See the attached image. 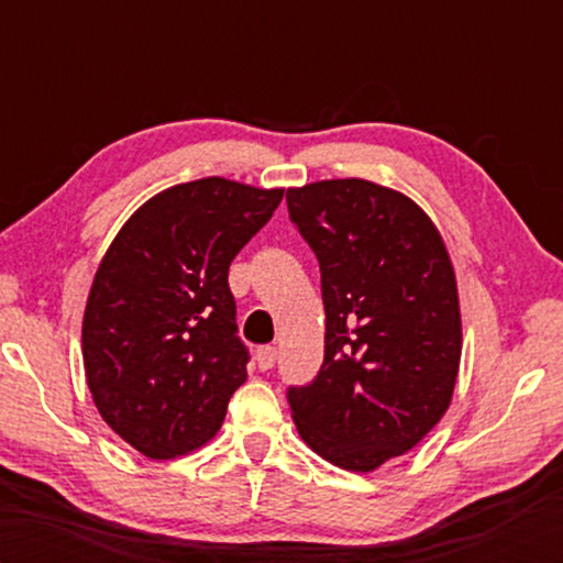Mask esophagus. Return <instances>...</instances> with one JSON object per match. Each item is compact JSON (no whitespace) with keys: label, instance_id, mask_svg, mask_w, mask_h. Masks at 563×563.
Returning <instances> with one entry per match:
<instances>
[{"label":"esophagus","instance_id":"34e87169","mask_svg":"<svg viewBox=\"0 0 563 563\" xmlns=\"http://www.w3.org/2000/svg\"><path fill=\"white\" fill-rule=\"evenodd\" d=\"M275 355H278V351H275L273 345H261V349L256 351L258 369H271L275 365Z\"/></svg>","mask_w":563,"mask_h":563}]
</instances>
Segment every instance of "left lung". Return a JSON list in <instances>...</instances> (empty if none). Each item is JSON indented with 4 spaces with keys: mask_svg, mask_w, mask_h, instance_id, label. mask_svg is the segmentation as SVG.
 <instances>
[{
    "mask_svg": "<svg viewBox=\"0 0 563 563\" xmlns=\"http://www.w3.org/2000/svg\"><path fill=\"white\" fill-rule=\"evenodd\" d=\"M285 198L319 258L327 312L319 375L288 391L292 421L319 457L375 472L450 409L462 314L448 246L418 202L365 178H327Z\"/></svg>",
    "mask_w": 563,
    "mask_h": 563,
    "instance_id": "1",
    "label": "left lung"
}]
</instances>
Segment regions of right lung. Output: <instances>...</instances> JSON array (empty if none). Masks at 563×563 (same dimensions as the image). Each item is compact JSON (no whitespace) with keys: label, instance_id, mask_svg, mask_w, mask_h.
<instances>
[{"label":"right lung","instance_id":"obj_1","mask_svg":"<svg viewBox=\"0 0 563 563\" xmlns=\"http://www.w3.org/2000/svg\"><path fill=\"white\" fill-rule=\"evenodd\" d=\"M283 190L222 176L178 184L106 249L81 321L84 375L103 421L145 457L200 450L244 385L227 273Z\"/></svg>","mask_w":563,"mask_h":563}]
</instances>
